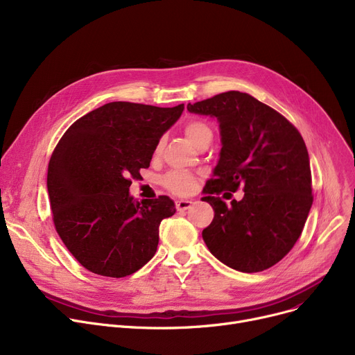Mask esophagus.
I'll use <instances>...</instances> for the list:
<instances>
[{
    "label": "esophagus",
    "instance_id": "esophagus-1",
    "mask_svg": "<svg viewBox=\"0 0 355 355\" xmlns=\"http://www.w3.org/2000/svg\"><path fill=\"white\" fill-rule=\"evenodd\" d=\"M175 206H177V210H178V211H185V210H189V209L193 206V201H191V200L178 198V200L175 201Z\"/></svg>",
    "mask_w": 355,
    "mask_h": 355
}]
</instances>
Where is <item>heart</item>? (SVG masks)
I'll return each instance as SVG.
<instances>
[{"label": "heart", "instance_id": "b5f03b06", "mask_svg": "<svg viewBox=\"0 0 355 355\" xmlns=\"http://www.w3.org/2000/svg\"><path fill=\"white\" fill-rule=\"evenodd\" d=\"M185 135L190 139V142L193 145H196L200 139H202L204 137L211 135V129L209 128L207 123H204L201 121H191L187 125H185ZM161 146V144H158L155 151H158ZM194 177L189 173H180V171H174L170 173L165 178H164V184L165 187L175 193V194H187L194 189Z\"/></svg>", "mask_w": 355, "mask_h": 355}]
</instances>
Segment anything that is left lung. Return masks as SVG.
Listing matches in <instances>:
<instances>
[{"mask_svg":"<svg viewBox=\"0 0 355 355\" xmlns=\"http://www.w3.org/2000/svg\"><path fill=\"white\" fill-rule=\"evenodd\" d=\"M187 109L216 118L220 129L218 161L201 198L214 210L211 225L202 230L204 243L239 272L273 266L300 239L313 200L301 134L275 109L237 90L189 103ZM240 183L245 187L240 202L227 207L216 197Z\"/></svg>","mask_w":355,"mask_h":355,"instance_id":"obj_1","label":"left lung"}]
</instances>
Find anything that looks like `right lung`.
Segmentation results:
<instances>
[{
	"label": "right lung",
	"mask_w": 355,
	"mask_h": 355,
	"mask_svg": "<svg viewBox=\"0 0 355 355\" xmlns=\"http://www.w3.org/2000/svg\"><path fill=\"white\" fill-rule=\"evenodd\" d=\"M182 110L184 103L110 102L74 122L55 146L47 171L54 226L87 270L123 277L155 254L159 225L175 213V204L166 196L135 200L130 178L149 166Z\"/></svg>",
	"instance_id": "obj_1"
}]
</instances>
